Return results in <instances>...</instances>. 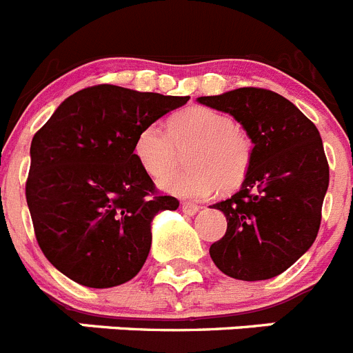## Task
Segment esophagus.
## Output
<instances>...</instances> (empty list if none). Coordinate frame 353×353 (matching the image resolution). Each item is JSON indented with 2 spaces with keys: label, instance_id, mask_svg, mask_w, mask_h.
<instances>
[{
  "label": "esophagus",
  "instance_id": "34e87169",
  "mask_svg": "<svg viewBox=\"0 0 353 353\" xmlns=\"http://www.w3.org/2000/svg\"><path fill=\"white\" fill-rule=\"evenodd\" d=\"M181 209H183L184 214L193 216L196 211H199V205L193 204V202H183V204H181Z\"/></svg>",
  "mask_w": 353,
  "mask_h": 353
}]
</instances>
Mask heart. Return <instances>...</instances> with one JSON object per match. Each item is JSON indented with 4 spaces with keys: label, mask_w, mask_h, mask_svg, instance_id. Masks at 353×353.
<instances>
[{
    "label": "heart",
    "mask_w": 353,
    "mask_h": 353,
    "mask_svg": "<svg viewBox=\"0 0 353 353\" xmlns=\"http://www.w3.org/2000/svg\"><path fill=\"white\" fill-rule=\"evenodd\" d=\"M187 152L188 170L172 168L181 148ZM135 157L149 176L158 177L165 192L181 199L199 200L218 192L239 188L252 169L253 141L227 112L211 107H188L174 114L167 132L148 125L139 132L133 145Z\"/></svg>",
    "instance_id": "b5f03b06"
}]
</instances>
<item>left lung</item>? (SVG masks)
Returning a JSON list of instances; mask_svg holds the SVG:
<instances>
[{
    "instance_id": "1",
    "label": "left lung",
    "mask_w": 353,
    "mask_h": 353,
    "mask_svg": "<svg viewBox=\"0 0 353 353\" xmlns=\"http://www.w3.org/2000/svg\"><path fill=\"white\" fill-rule=\"evenodd\" d=\"M200 103L236 117L253 141V161L236 195L212 208L227 232L211 244L216 268L243 281L287 271L315 243L329 186V163L316 126L274 91L239 88Z\"/></svg>"
}]
</instances>
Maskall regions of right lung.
I'll use <instances>...</instances> for the list:
<instances>
[{
  "mask_svg": "<svg viewBox=\"0 0 353 353\" xmlns=\"http://www.w3.org/2000/svg\"><path fill=\"white\" fill-rule=\"evenodd\" d=\"M190 97L98 84L66 98L31 141L26 200L38 246L54 268L91 288L130 281L151 248V221L176 211L142 169L139 132Z\"/></svg>",
  "mask_w": 353,
  "mask_h": 353,
  "instance_id": "right-lung-1",
  "label": "right lung"
}]
</instances>
